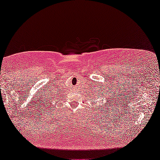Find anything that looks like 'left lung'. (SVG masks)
Masks as SVG:
<instances>
[{
    "mask_svg": "<svg viewBox=\"0 0 160 160\" xmlns=\"http://www.w3.org/2000/svg\"><path fill=\"white\" fill-rule=\"evenodd\" d=\"M111 99H112V98H111Z\"/></svg>",
    "mask_w": 160,
    "mask_h": 160,
    "instance_id": "obj_1",
    "label": "left lung"
}]
</instances>
